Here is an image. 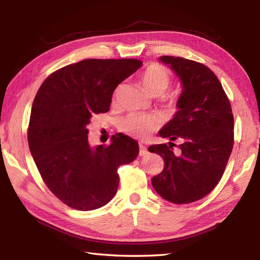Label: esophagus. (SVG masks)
Wrapping results in <instances>:
<instances>
[{
	"mask_svg": "<svg viewBox=\"0 0 260 260\" xmlns=\"http://www.w3.org/2000/svg\"><path fill=\"white\" fill-rule=\"evenodd\" d=\"M147 154H148L147 147L143 144H140V156H145V155H147Z\"/></svg>",
	"mask_w": 260,
	"mask_h": 260,
	"instance_id": "34e87169",
	"label": "esophagus"
}]
</instances>
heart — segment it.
Listing matches in <instances>:
<instances>
[{"label":"heart","instance_id":"obj_1","mask_svg":"<svg viewBox=\"0 0 260 260\" xmlns=\"http://www.w3.org/2000/svg\"><path fill=\"white\" fill-rule=\"evenodd\" d=\"M141 81L145 90L152 96H161L171 85L169 70L158 63H152L143 71ZM157 123L152 116L129 114L120 120L119 129L134 139H145L156 128Z\"/></svg>","mask_w":260,"mask_h":260}]
</instances>
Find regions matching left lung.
<instances>
[{"mask_svg": "<svg viewBox=\"0 0 260 260\" xmlns=\"http://www.w3.org/2000/svg\"><path fill=\"white\" fill-rule=\"evenodd\" d=\"M183 89L179 110L158 132L171 142L148 147L164 159V169L152 178V185L165 200L185 204L200 200L222 178L234 147V115L229 99L211 69L181 57L163 56ZM180 139V152L172 151Z\"/></svg>", "mask_w": 260, "mask_h": 260, "instance_id": "8db88e82", "label": "left lung"}]
</instances>
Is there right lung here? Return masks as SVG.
<instances>
[{
	"instance_id": "right-lung-1",
	"label": "right lung",
	"mask_w": 260,
	"mask_h": 260,
	"mask_svg": "<svg viewBox=\"0 0 260 260\" xmlns=\"http://www.w3.org/2000/svg\"><path fill=\"white\" fill-rule=\"evenodd\" d=\"M137 59H86L54 71L32 104L30 152L46 185L80 211L107 204L117 192V169L139 155V143L117 133L110 144L91 147L87 125L107 113L113 92L139 69Z\"/></svg>"
}]
</instances>
